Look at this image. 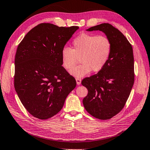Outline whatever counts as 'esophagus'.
Returning a JSON list of instances; mask_svg holds the SVG:
<instances>
[{
    "instance_id": "esophagus-1",
    "label": "esophagus",
    "mask_w": 150,
    "mask_h": 150,
    "mask_svg": "<svg viewBox=\"0 0 150 150\" xmlns=\"http://www.w3.org/2000/svg\"><path fill=\"white\" fill-rule=\"evenodd\" d=\"M76 83L78 85H79L81 84V79L79 78H76Z\"/></svg>"
}]
</instances>
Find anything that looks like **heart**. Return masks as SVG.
Here are the masks:
<instances>
[{"label":"heart","mask_w":150,"mask_h":150,"mask_svg":"<svg viewBox=\"0 0 150 150\" xmlns=\"http://www.w3.org/2000/svg\"><path fill=\"white\" fill-rule=\"evenodd\" d=\"M112 43L107 36L82 33L72 42V49L64 47L61 51L63 66L71 69L80 58L81 64L70 71L76 78H81L92 71L98 72L102 70L110 58Z\"/></svg>","instance_id":"1"}]
</instances>
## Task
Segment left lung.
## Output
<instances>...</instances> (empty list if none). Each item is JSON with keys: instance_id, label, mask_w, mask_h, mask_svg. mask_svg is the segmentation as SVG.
<instances>
[{"instance_id": "left-lung-1", "label": "left lung", "mask_w": 150, "mask_h": 150, "mask_svg": "<svg viewBox=\"0 0 150 150\" xmlns=\"http://www.w3.org/2000/svg\"><path fill=\"white\" fill-rule=\"evenodd\" d=\"M98 30L110 40L111 54L102 70L82 81L88 91L83 103L92 116L107 120L121 111L131 93L134 81V56L131 43L119 30L108 23L86 30Z\"/></svg>"}]
</instances>
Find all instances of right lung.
Instances as JSON below:
<instances>
[{"label": "right lung", "instance_id": "add662e5", "mask_svg": "<svg viewBox=\"0 0 150 150\" xmlns=\"http://www.w3.org/2000/svg\"><path fill=\"white\" fill-rule=\"evenodd\" d=\"M78 26L41 23L19 44L15 56L14 88L33 117L45 120L62 108L76 82L62 66L61 51Z\"/></svg>", "mask_w": 150, "mask_h": 150}]
</instances>
